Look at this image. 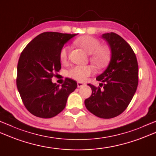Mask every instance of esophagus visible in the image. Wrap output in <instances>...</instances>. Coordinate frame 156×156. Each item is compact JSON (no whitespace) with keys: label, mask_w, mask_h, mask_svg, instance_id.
<instances>
[{"label":"esophagus","mask_w":156,"mask_h":156,"mask_svg":"<svg viewBox=\"0 0 156 156\" xmlns=\"http://www.w3.org/2000/svg\"><path fill=\"white\" fill-rule=\"evenodd\" d=\"M84 84H85L83 83V82H77V85H78V88L83 87Z\"/></svg>","instance_id":"1"}]
</instances>
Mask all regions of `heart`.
I'll use <instances>...</instances> for the list:
<instances>
[{
    "instance_id": "obj_1",
    "label": "heart",
    "mask_w": 156,
    "mask_h": 156,
    "mask_svg": "<svg viewBox=\"0 0 156 156\" xmlns=\"http://www.w3.org/2000/svg\"><path fill=\"white\" fill-rule=\"evenodd\" d=\"M75 43L87 53L91 54V62L97 67L103 68L108 64L110 57L109 51L106 47L101 46L99 40L90 36H84L76 40ZM68 53V46H65L61 49L59 58L62 63L67 62ZM94 72V69L92 66H75L69 70L68 76L75 80L84 81Z\"/></svg>"
}]
</instances>
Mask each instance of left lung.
Instances as JSON below:
<instances>
[{
    "mask_svg": "<svg viewBox=\"0 0 156 156\" xmlns=\"http://www.w3.org/2000/svg\"><path fill=\"white\" fill-rule=\"evenodd\" d=\"M101 37L110 47V62L96 78L101 82L99 87L88 84L92 94L84 104L94 115L109 119L121 114L129 106L138 86L139 68L133 50L120 36L111 32L103 34Z\"/></svg>",
    "mask_w": 156,
    "mask_h": 156,
    "instance_id": "1",
    "label": "left lung"
}]
</instances>
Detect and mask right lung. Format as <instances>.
Listing matches in <instances>:
<instances>
[{
    "instance_id": "obj_1",
    "label": "right lung",
    "mask_w": 156,
    "mask_h": 156,
    "mask_svg": "<svg viewBox=\"0 0 156 156\" xmlns=\"http://www.w3.org/2000/svg\"><path fill=\"white\" fill-rule=\"evenodd\" d=\"M76 34L47 32L39 34L21 52L17 63V87L21 100L32 114L51 118L65 108L69 94L77 88L72 79L62 86L52 78L62 68L59 53Z\"/></svg>"
}]
</instances>
